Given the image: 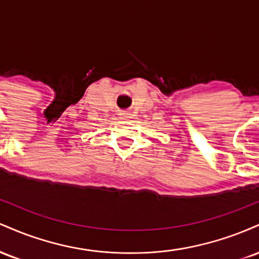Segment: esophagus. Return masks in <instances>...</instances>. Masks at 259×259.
<instances>
[{
    "instance_id": "esophagus-1",
    "label": "esophagus",
    "mask_w": 259,
    "mask_h": 259,
    "mask_svg": "<svg viewBox=\"0 0 259 259\" xmlns=\"http://www.w3.org/2000/svg\"><path fill=\"white\" fill-rule=\"evenodd\" d=\"M120 118L121 119H129L130 118V114L127 112H120Z\"/></svg>"
}]
</instances>
